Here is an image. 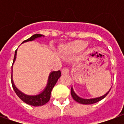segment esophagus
Segmentation results:
<instances>
[{
  "label": "esophagus",
  "mask_w": 124,
  "mask_h": 124,
  "mask_svg": "<svg viewBox=\"0 0 124 124\" xmlns=\"http://www.w3.org/2000/svg\"><path fill=\"white\" fill-rule=\"evenodd\" d=\"M69 73V70L68 68H63V70H62V74H68Z\"/></svg>",
  "instance_id": "obj_1"
}]
</instances>
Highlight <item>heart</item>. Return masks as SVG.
<instances>
[{
  "label": "heart",
  "instance_id": "heart-1",
  "mask_svg": "<svg viewBox=\"0 0 124 124\" xmlns=\"http://www.w3.org/2000/svg\"><path fill=\"white\" fill-rule=\"evenodd\" d=\"M86 46V43L85 42L83 41H78V42H76L74 43H73L71 45V48L74 50H80L84 48Z\"/></svg>",
  "mask_w": 124,
  "mask_h": 124
}]
</instances>
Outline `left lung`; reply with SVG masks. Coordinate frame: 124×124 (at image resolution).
Segmentation results:
<instances>
[{"label":"left lung","mask_w":124,"mask_h":124,"mask_svg":"<svg viewBox=\"0 0 124 124\" xmlns=\"http://www.w3.org/2000/svg\"><path fill=\"white\" fill-rule=\"evenodd\" d=\"M109 91H110V90H109V91L104 96H101V97H99V98H93V99H83V98H81L80 97H78L76 94L75 93V92H74L73 90L72 87V88H71V95L72 96L73 99L76 101L78 103H80V104H94V103H96V102H98V101H100L102 99H104L106 96L108 95V93H109Z\"/></svg>","instance_id":"8db88e82"}]
</instances>
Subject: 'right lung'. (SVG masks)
Listing matches in <instances>:
<instances>
[{"label": "right lung", "instance_id": "1", "mask_svg": "<svg viewBox=\"0 0 124 124\" xmlns=\"http://www.w3.org/2000/svg\"><path fill=\"white\" fill-rule=\"evenodd\" d=\"M42 36V34H34V35L32 36L31 38H29L26 40L23 41V43L28 42V41H32L33 40H34L35 38L41 37ZM16 52H17V50H16V51H15L13 63L15 62V60H16ZM13 63H12V64H13ZM60 76H61V72L60 70L52 72L51 74H50V76H49L48 84H47V86H46L45 90L42 93L38 94V95H36V96H28V95H26L24 93H22L21 92L19 91L14 84V82H13V80H12V75H11V82H12V88L14 89L15 93L18 96V98L21 100H23L24 102H25L26 104H29V105H31V106H40L44 105L50 100L52 90L54 86H55V84L57 82L58 78L60 77Z\"/></svg>", "mask_w": 124, "mask_h": 124}]
</instances>
